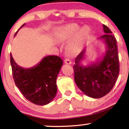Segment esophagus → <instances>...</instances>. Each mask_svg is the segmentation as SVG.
I'll return each instance as SVG.
<instances>
[{
    "instance_id": "34e87169",
    "label": "esophagus",
    "mask_w": 129,
    "mask_h": 129,
    "mask_svg": "<svg viewBox=\"0 0 129 129\" xmlns=\"http://www.w3.org/2000/svg\"><path fill=\"white\" fill-rule=\"evenodd\" d=\"M64 62L65 63H66V64H68V65H70L71 63V62L69 59H65Z\"/></svg>"
}]
</instances>
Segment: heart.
Masks as SVG:
<instances>
[{
	"instance_id": "obj_1",
	"label": "heart",
	"mask_w": 129,
	"mask_h": 129,
	"mask_svg": "<svg viewBox=\"0 0 129 129\" xmlns=\"http://www.w3.org/2000/svg\"><path fill=\"white\" fill-rule=\"evenodd\" d=\"M90 28L87 25L80 28L77 24L71 23L63 26L57 33L59 42H66L74 36L66 46V51L70 56H76L80 52L83 47L90 35Z\"/></svg>"
}]
</instances>
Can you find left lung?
<instances>
[{
  "label": "left lung",
  "mask_w": 129,
  "mask_h": 129,
  "mask_svg": "<svg viewBox=\"0 0 129 129\" xmlns=\"http://www.w3.org/2000/svg\"><path fill=\"white\" fill-rule=\"evenodd\" d=\"M102 26L105 35L98 39L104 42L106 50L102 59L83 66L81 62L86 56L85 48L76 58L73 66L77 86L87 96L95 99L104 96L111 90L120 71L116 39L108 27Z\"/></svg>",
  "instance_id": "8db88e82"
}]
</instances>
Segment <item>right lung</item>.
<instances>
[{"mask_svg":"<svg viewBox=\"0 0 129 129\" xmlns=\"http://www.w3.org/2000/svg\"><path fill=\"white\" fill-rule=\"evenodd\" d=\"M10 56L15 83L24 96L39 105H46L52 101L57 92V76L63 64L61 58L49 55L44 57L36 66L24 68L15 62L11 53Z\"/></svg>","mask_w":129,"mask_h":129,"instance_id":"right-lung-1","label":"right lung"}]
</instances>
